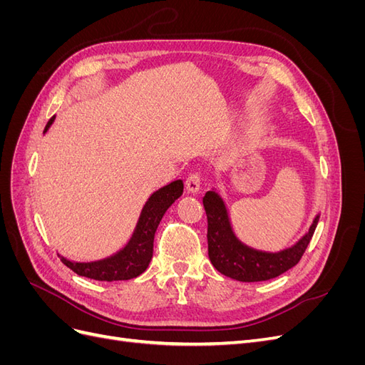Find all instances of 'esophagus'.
I'll return each instance as SVG.
<instances>
[{"label":"esophagus","instance_id":"obj_1","mask_svg":"<svg viewBox=\"0 0 365 365\" xmlns=\"http://www.w3.org/2000/svg\"><path fill=\"white\" fill-rule=\"evenodd\" d=\"M185 189L189 193H197L201 189V176L200 173H190L189 178L185 180Z\"/></svg>","mask_w":365,"mask_h":365}]
</instances>
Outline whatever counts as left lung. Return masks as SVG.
<instances>
[{
	"label": "left lung",
	"mask_w": 365,
	"mask_h": 365,
	"mask_svg": "<svg viewBox=\"0 0 365 365\" xmlns=\"http://www.w3.org/2000/svg\"><path fill=\"white\" fill-rule=\"evenodd\" d=\"M202 201L208 220L210 262L220 274L237 282L271 280L295 267L311 242L319 220V213H317L311 227L294 245L280 251H262L247 245L237 237L227 204L217 189H210Z\"/></svg>",
	"instance_id": "left-lung-1"
}]
</instances>
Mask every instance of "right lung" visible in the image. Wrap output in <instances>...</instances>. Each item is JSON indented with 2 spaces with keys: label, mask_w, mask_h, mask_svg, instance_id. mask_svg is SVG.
Returning <instances> with one entry per match:
<instances>
[{
  "label": "right lung",
  "mask_w": 365,
  "mask_h": 365,
  "mask_svg": "<svg viewBox=\"0 0 365 365\" xmlns=\"http://www.w3.org/2000/svg\"><path fill=\"white\" fill-rule=\"evenodd\" d=\"M56 117L50 118L43 134ZM182 180H175L153 192L143 205L137 224L126 244L111 256L93 262H74L58 254L65 267L77 275L98 282H117L135 279L149 267L153 254V237L168 208L182 195Z\"/></svg>",
  "instance_id": "obj_1"
}]
</instances>
